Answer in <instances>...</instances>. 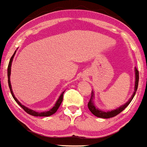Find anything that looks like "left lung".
I'll list each match as a JSON object with an SVG mask.
<instances>
[{"mask_svg":"<svg viewBox=\"0 0 147 147\" xmlns=\"http://www.w3.org/2000/svg\"><path fill=\"white\" fill-rule=\"evenodd\" d=\"M135 91H134L133 94L131 95V98L128 100V102H126L124 105H122L121 106H120L119 108L116 109L115 110H112L111 111H103L102 110L98 109L97 108H96L94 103V91H92L91 93V99L89 100L88 103V106L89 110L91 111V112L92 113L93 115H95V116L100 117V118H111L113 117L116 116L118 114H120L121 111H123L128 106L129 104L131 102V101L132 100L133 97L135 96V93L137 91V89H138V81H139V72L138 71V69L135 67Z\"/></svg>","mask_w":147,"mask_h":147,"instance_id":"8db88e82","label":"left lung"}]
</instances>
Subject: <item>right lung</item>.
Returning a JSON list of instances; mask_svg holds the SVG:
<instances>
[{
	"instance_id": "1",
	"label": "right lung",
	"mask_w": 147,
	"mask_h": 147,
	"mask_svg": "<svg viewBox=\"0 0 147 147\" xmlns=\"http://www.w3.org/2000/svg\"><path fill=\"white\" fill-rule=\"evenodd\" d=\"M16 51H15L14 54L12 55V56L11 57L10 60H9V62L8 69H7V76H8L9 87V89H10V92H11V94H12V97L14 98V100H16V102H17V103L18 104V105H19V106H21V107L22 108V109H23L27 113V114H29V115H32V116L48 117V116H51V115H53V114H55V113L56 112V111L58 110L59 108L60 105H61V102H62V100H63V94L65 91H63V92L61 93V95H60L59 97V99L57 100V101H56V102L55 103V106H53V107L51 109H50L49 111H43V112H37V111H35L32 109H28L27 107H26V106H24V105H22V104H21V102H20L19 101L17 100V98H16V96H15V95H14V94H13V91H12V86H11V83H10V74H11V66H12V59H13L14 56H15V54H16Z\"/></svg>"
}]
</instances>
